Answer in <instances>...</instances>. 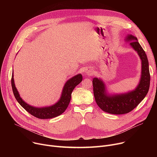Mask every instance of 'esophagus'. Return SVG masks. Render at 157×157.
<instances>
[{"mask_svg":"<svg viewBox=\"0 0 157 157\" xmlns=\"http://www.w3.org/2000/svg\"><path fill=\"white\" fill-rule=\"evenodd\" d=\"M85 74H86V75L88 76H90V75H93V74H94V71L92 69H87L86 71H85Z\"/></svg>","mask_w":157,"mask_h":157,"instance_id":"obj_1","label":"esophagus"}]
</instances>
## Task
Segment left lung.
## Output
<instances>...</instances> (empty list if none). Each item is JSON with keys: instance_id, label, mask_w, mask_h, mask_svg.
<instances>
[{"instance_id": "obj_1", "label": "left lung", "mask_w": 157, "mask_h": 157, "mask_svg": "<svg viewBox=\"0 0 157 157\" xmlns=\"http://www.w3.org/2000/svg\"><path fill=\"white\" fill-rule=\"evenodd\" d=\"M126 40L130 41V46L137 52L141 60V77L135 90L125 94L110 95L107 94L105 86L101 79L95 78L92 81L97 104L102 111L113 114H126L132 111L144 99L150 88V74L146 54L137 37L128 35Z\"/></svg>"}]
</instances>
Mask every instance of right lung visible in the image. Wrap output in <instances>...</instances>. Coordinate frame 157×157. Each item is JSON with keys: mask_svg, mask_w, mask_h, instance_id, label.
I'll use <instances>...</instances> for the list:
<instances>
[{"mask_svg": "<svg viewBox=\"0 0 157 157\" xmlns=\"http://www.w3.org/2000/svg\"><path fill=\"white\" fill-rule=\"evenodd\" d=\"M82 79H83V77H82L81 74H79L69 79L66 82V83L63 86L60 100L55 104L52 106L40 108L31 106L22 100V98L19 95L17 89H16L15 86L13 74L11 78V85L13 92L16 101L18 102V103L28 113L37 118L49 119L59 116V115L62 114L65 111V109H67L71 101V94L73 90L78 84L81 83L82 81Z\"/></svg>", "mask_w": 157, "mask_h": 157, "instance_id": "right-lung-1", "label": "right lung"}]
</instances>
